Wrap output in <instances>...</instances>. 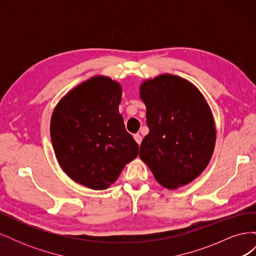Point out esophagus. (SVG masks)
Returning <instances> with one entry per match:
<instances>
[{"label": "esophagus", "instance_id": "1", "mask_svg": "<svg viewBox=\"0 0 256 256\" xmlns=\"http://www.w3.org/2000/svg\"><path fill=\"white\" fill-rule=\"evenodd\" d=\"M134 138L136 142L138 145H140V144L142 143V136H141L140 134H134Z\"/></svg>", "mask_w": 256, "mask_h": 256}]
</instances>
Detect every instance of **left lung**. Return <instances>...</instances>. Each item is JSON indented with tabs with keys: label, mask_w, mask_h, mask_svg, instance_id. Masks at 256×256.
<instances>
[{
	"label": "left lung",
	"mask_w": 256,
	"mask_h": 256,
	"mask_svg": "<svg viewBox=\"0 0 256 256\" xmlns=\"http://www.w3.org/2000/svg\"><path fill=\"white\" fill-rule=\"evenodd\" d=\"M140 96L150 128L140 158L164 188L188 184L203 173L214 150L216 125L205 97L188 80L170 74L144 81Z\"/></svg>",
	"instance_id": "obj_1"
}]
</instances>
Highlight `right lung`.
Returning a JSON list of instances; mask_svg holds the SVG:
<instances>
[{
    "instance_id": "obj_1",
    "label": "right lung",
    "mask_w": 256,
    "mask_h": 256,
    "mask_svg": "<svg viewBox=\"0 0 256 256\" xmlns=\"http://www.w3.org/2000/svg\"><path fill=\"white\" fill-rule=\"evenodd\" d=\"M122 85L95 76L62 98L54 109L50 134L58 164L76 182L104 190L138 154L118 112Z\"/></svg>"
}]
</instances>
